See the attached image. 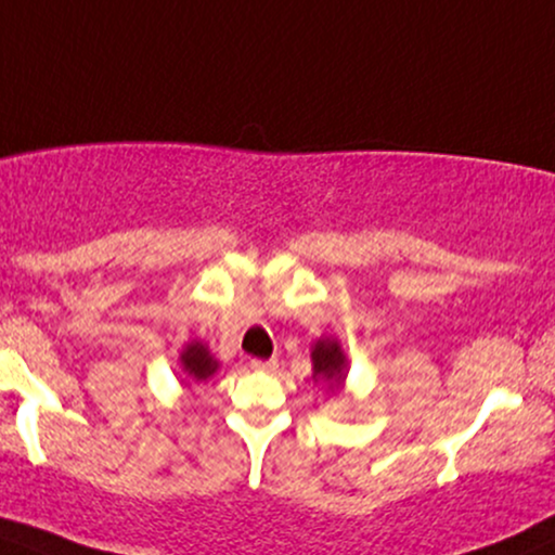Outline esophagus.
Returning <instances> with one entry per match:
<instances>
[{
	"instance_id": "1",
	"label": "esophagus",
	"mask_w": 555,
	"mask_h": 555,
	"mask_svg": "<svg viewBox=\"0 0 555 555\" xmlns=\"http://www.w3.org/2000/svg\"><path fill=\"white\" fill-rule=\"evenodd\" d=\"M249 365H251V371H257V373H272L278 367V360H251Z\"/></svg>"
}]
</instances>
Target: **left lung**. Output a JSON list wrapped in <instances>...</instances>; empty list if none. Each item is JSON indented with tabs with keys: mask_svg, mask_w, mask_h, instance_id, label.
Segmentation results:
<instances>
[{
	"mask_svg": "<svg viewBox=\"0 0 555 555\" xmlns=\"http://www.w3.org/2000/svg\"><path fill=\"white\" fill-rule=\"evenodd\" d=\"M311 362H313V380L326 383L332 391H339L345 386L347 378V358L341 352L339 341L326 337L317 339V345L311 347Z\"/></svg>",
	"mask_w": 555,
	"mask_h": 555,
	"instance_id": "left-lung-1",
	"label": "left lung"
}]
</instances>
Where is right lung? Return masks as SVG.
Instances as JSON below:
<instances>
[{
	"label": "right lung",
	"instance_id": "right-lung-1",
	"mask_svg": "<svg viewBox=\"0 0 555 555\" xmlns=\"http://www.w3.org/2000/svg\"><path fill=\"white\" fill-rule=\"evenodd\" d=\"M180 365H182V373L188 375L193 383H201V380H208L210 375L218 371V360L210 354L208 347L203 345V341H188V345L182 347L180 352Z\"/></svg>",
	"mask_w": 555,
	"mask_h": 555
}]
</instances>
